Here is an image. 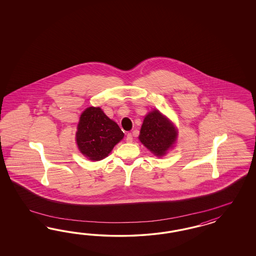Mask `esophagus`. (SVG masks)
<instances>
[{
    "instance_id": "1",
    "label": "esophagus",
    "mask_w": 256,
    "mask_h": 256,
    "mask_svg": "<svg viewBox=\"0 0 256 256\" xmlns=\"http://www.w3.org/2000/svg\"><path fill=\"white\" fill-rule=\"evenodd\" d=\"M126 140L128 142H132V140H133V136H132V133H128V134L126 135Z\"/></svg>"
}]
</instances>
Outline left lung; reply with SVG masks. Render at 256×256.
Masks as SVG:
<instances>
[{
	"label": "left lung",
	"mask_w": 256,
	"mask_h": 256,
	"mask_svg": "<svg viewBox=\"0 0 256 256\" xmlns=\"http://www.w3.org/2000/svg\"><path fill=\"white\" fill-rule=\"evenodd\" d=\"M176 130L158 110L149 112L144 118L139 139L153 154L162 156L176 140Z\"/></svg>",
	"instance_id": "1"
}]
</instances>
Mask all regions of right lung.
Listing matches in <instances>:
<instances>
[{
	"mask_svg": "<svg viewBox=\"0 0 256 256\" xmlns=\"http://www.w3.org/2000/svg\"><path fill=\"white\" fill-rule=\"evenodd\" d=\"M124 137L118 124L100 108L90 107L82 114L78 124L76 140L80 152L91 160L106 158Z\"/></svg>",
	"mask_w": 256,
	"mask_h": 256,
	"instance_id": "add662e5",
	"label": "right lung"
}]
</instances>
